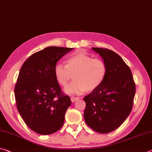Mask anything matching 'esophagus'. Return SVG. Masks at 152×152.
<instances>
[{"instance_id": "obj_1", "label": "esophagus", "mask_w": 152, "mask_h": 152, "mask_svg": "<svg viewBox=\"0 0 152 152\" xmlns=\"http://www.w3.org/2000/svg\"><path fill=\"white\" fill-rule=\"evenodd\" d=\"M71 101L72 102H75L76 101L78 100V97H71Z\"/></svg>"}]
</instances>
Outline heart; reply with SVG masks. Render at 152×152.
<instances>
[{
	"instance_id": "b5f03b06",
	"label": "heart",
	"mask_w": 152,
	"mask_h": 152,
	"mask_svg": "<svg viewBox=\"0 0 152 152\" xmlns=\"http://www.w3.org/2000/svg\"><path fill=\"white\" fill-rule=\"evenodd\" d=\"M54 72L57 82L63 87L68 85L74 75V81L66 91L80 95L85 91H95L102 85L107 74V66L102 59L78 51L67 57L66 65L56 64Z\"/></svg>"
}]
</instances>
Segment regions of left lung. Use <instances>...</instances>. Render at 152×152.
Instances as JSON below:
<instances>
[{"instance_id": "obj_1", "label": "left lung", "mask_w": 152, "mask_h": 152, "mask_svg": "<svg viewBox=\"0 0 152 152\" xmlns=\"http://www.w3.org/2000/svg\"><path fill=\"white\" fill-rule=\"evenodd\" d=\"M107 66V74L99 87L84 97V118L89 127L108 133L121 125L131 113L135 95V83L130 67L116 53L93 47Z\"/></svg>"}]
</instances>
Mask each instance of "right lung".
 I'll use <instances>...</instances> for the list:
<instances>
[{
  "label": "right lung",
  "instance_id": "right-lung-1",
  "mask_svg": "<svg viewBox=\"0 0 152 152\" xmlns=\"http://www.w3.org/2000/svg\"><path fill=\"white\" fill-rule=\"evenodd\" d=\"M73 48L49 47L24 62L15 86L17 108L27 126L47 135L61 128L71 105L55 76L57 62Z\"/></svg>",
  "mask_w": 152,
  "mask_h": 152
}]
</instances>
